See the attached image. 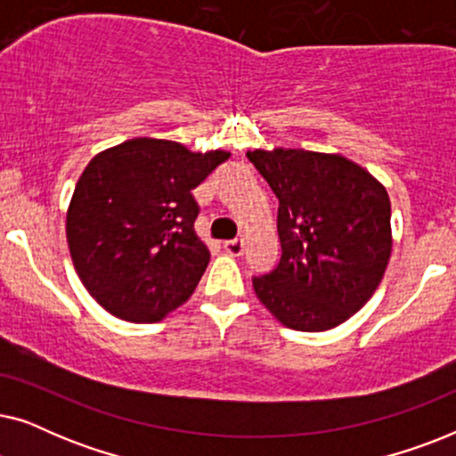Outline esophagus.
<instances>
[{
  "label": "esophagus",
  "instance_id": "esophagus-1",
  "mask_svg": "<svg viewBox=\"0 0 456 456\" xmlns=\"http://www.w3.org/2000/svg\"><path fill=\"white\" fill-rule=\"evenodd\" d=\"M224 251L228 255H232V257H239L245 251V245H242L240 239H232V240H226L224 242Z\"/></svg>",
  "mask_w": 456,
  "mask_h": 456
}]
</instances>
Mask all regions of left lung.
I'll list each match as a JSON object with an SVG mask.
<instances>
[{
	"label": "left lung",
	"mask_w": 456,
	"mask_h": 456,
	"mask_svg": "<svg viewBox=\"0 0 456 456\" xmlns=\"http://www.w3.org/2000/svg\"><path fill=\"white\" fill-rule=\"evenodd\" d=\"M247 158L278 197L282 257L253 276L259 301L292 330L323 332L370 301L390 259V199L342 155L276 149Z\"/></svg>",
	"instance_id": "1"
}]
</instances>
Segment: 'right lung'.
Masks as SVG:
<instances>
[{"instance_id":"obj_1","label":"right lung","mask_w":456,"mask_h":456,"mask_svg":"<svg viewBox=\"0 0 456 456\" xmlns=\"http://www.w3.org/2000/svg\"><path fill=\"white\" fill-rule=\"evenodd\" d=\"M228 158L130 139L89 161L68 208L66 236L78 278L105 311L151 323L192 295L209 251L195 232L191 191Z\"/></svg>"}]
</instances>
